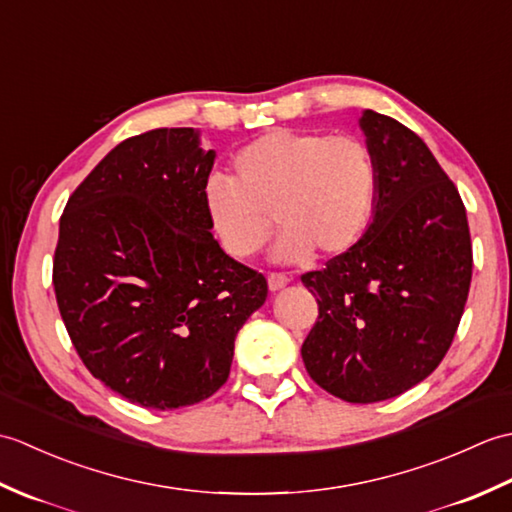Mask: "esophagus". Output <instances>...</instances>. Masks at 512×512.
Listing matches in <instances>:
<instances>
[{"label": "esophagus", "instance_id": "esophagus-1", "mask_svg": "<svg viewBox=\"0 0 512 512\" xmlns=\"http://www.w3.org/2000/svg\"><path fill=\"white\" fill-rule=\"evenodd\" d=\"M290 281V277H286V275H281V273H270L268 275V288L273 290V292H277V290H281L284 288L286 284Z\"/></svg>", "mask_w": 512, "mask_h": 512}]
</instances>
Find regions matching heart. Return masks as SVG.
<instances>
[{
  "mask_svg": "<svg viewBox=\"0 0 512 512\" xmlns=\"http://www.w3.org/2000/svg\"><path fill=\"white\" fill-rule=\"evenodd\" d=\"M233 180L213 176L202 200L215 237L235 259L253 257L273 235V213L284 233L281 262H306L312 250L332 257L367 231L378 200V162L352 134L273 129L237 151Z\"/></svg>",
  "mask_w": 512,
  "mask_h": 512,
  "instance_id": "obj_1",
  "label": "heart"
}]
</instances>
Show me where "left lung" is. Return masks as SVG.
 <instances>
[{
  "instance_id": "obj_1",
  "label": "left lung",
  "mask_w": 512,
  "mask_h": 512,
  "mask_svg": "<svg viewBox=\"0 0 512 512\" xmlns=\"http://www.w3.org/2000/svg\"><path fill=\"white\" fill-rule=\"evenodd\" d=\"M378 200L365 235L301 275L319 317L301 345L310 378L345 402H380L440 365L469 297L473 246L455 184L409 127L367 110Z\"/></svg>"
}]
</instances>
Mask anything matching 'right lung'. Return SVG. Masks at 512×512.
<instances>
[{
	"instance_id": "obj_1",
	"label": "right lung",
	"mask_w": 512,
	"mask_h": 512,
	"mask_svg": "<svg viewBox=\"0 0 512 512\" xmlns=\"http://www.w3.org/2000/svg\"><path fill=\"white\" fill-rule=\"evenodd\" d=\"M213 160L191 127L151 129L116 145L61 215L52 284L65 330L94 378L147 409L213 396L268 295L211 235Z\"/></svg>"
}]
</instances>
